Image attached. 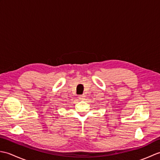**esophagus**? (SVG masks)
<instances>
[{
  "instance_id": "34e87169",
  "label": "esophagus",
  "mask_w": 160,
  "mask_h": 160,
  "mask_svg": "<svg viewBox=\"0 0 160 160\" xmlns=\"http://www.w3.org/2000/svg\"><path fill=\"white\" fill-rule=\"evenodd\" d=\"M79 99L81 100H84V99H85V95H80V96H79Z\"/></svg>"
}]
</instances>
